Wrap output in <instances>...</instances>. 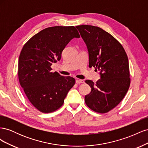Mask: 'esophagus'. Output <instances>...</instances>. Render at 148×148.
I'll use <instances>...</instances> for the list:
<instances>
[{"instance_id":"34e87169","label":"esophagus","mask_w":148,"mask_h":148,"mask_svg":"<svg viewBox=\"0 0 148 148\" xmlns=\"http://www.w3.org/2000/svg\"><path fill=\"white\" fill-rule=\"evenodd\" d=\"M76 83H77V84L83 83H84V80H83V79H76Z\"/></svg>"}]
</instances>
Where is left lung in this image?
<instances>
[{
	"label": "left lung",
	"mask_w": 148,
	"mask_h": 148,
	"mask_svg": "<svg viewBox=\"0 0 148 148\" xmlns=\"http://www.w3.org/2000/svg\"><path fill=\"white\" fill-rule=\"evenodd\" d=\"M76 28L86 45L89 66L99 71L101 78L96 83L85 81L91 88L85 103L96 112H108L123 99L130 84L127 55L117 40L102 28L86 25Z\"/></svg>",
	"instance_id": "obj_1"
}]
</instances>
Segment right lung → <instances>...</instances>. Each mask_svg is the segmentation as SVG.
<instances>
[{"label": "right lung", "instance_id": "add662e5", "mask_svg": "<svg viewBox=\"0 0 148 148\" xmlns=\"http://www.w3.org/2000/svg\"><path fill=\"white\" fill-rule=\"evenodd\" d=\"M74 26H53L40 31L26 42L18 59L21 86L31 104L43 113H51L63 105L75 79L51 72L71 39L79 38Z\"/></svg>", "mask_w": 148, "mask_h": 148}]
</instances>
